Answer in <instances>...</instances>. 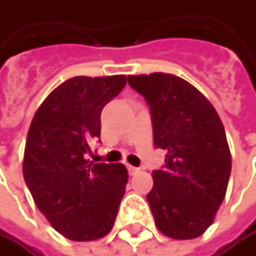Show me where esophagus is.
<instances>
[{"mask_svg":"<svg viewBox=\"0 0 256 256\" xmlns=\"http://www.w3.org/2000/svg\"><path fill=\"white\" fill-rule=\"evenodd\" d=\"M127 170H129V174H130V175H135V174H138V172H140L138 167H134V166H127Z\"/></svg>","mask_w":256,"mask_h":256,"instance_id":"obj_1","label":"esophagus"}]
</instances>
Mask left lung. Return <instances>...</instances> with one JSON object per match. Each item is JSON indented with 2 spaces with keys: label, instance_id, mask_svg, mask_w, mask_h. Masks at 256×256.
Instances as JSON below:
<instances>
[{
  "label": "left lung",
  "instance_id": "obj_1",
  "mask_svg": "<svg viewBox=\"0 0 256 256\" xmlns=\"http://www.w3.org/2000/svg\"><path fill=\"white\" fill-rule=\"evenodd\" d=\"M149 104L155 147L166 150L147 195L155 224L174 240H192L214 222L224 200L232 156L224 126L198 89L170 74L127 76Z\"/></svg>",
  "mask_w": 256,
  "mask_h": 256
}]
</instances>
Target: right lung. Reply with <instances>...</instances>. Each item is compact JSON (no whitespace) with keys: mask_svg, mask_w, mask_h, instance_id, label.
Masks as SVG:
<instances>
[{"mask_svg":"<svg viewBox=\"0 0 256 256\" xmlns=\"http://www.w3.org/2000/svg\"><path fill=\"white\" fill-rule=\"evenodd\" d=\"M124 75L74 76L50 92L28 127L22 175L40 212L72 241H94L115 224L127 169L87 160L100 138L101 110L126 86Z\"/></svg>","mask_w":256,"mask_h":256,"instance_id":"obj_1","label":"right lung"}]
</instances>
